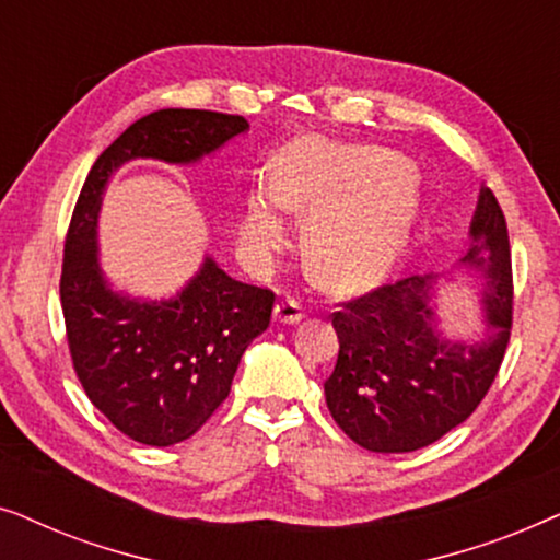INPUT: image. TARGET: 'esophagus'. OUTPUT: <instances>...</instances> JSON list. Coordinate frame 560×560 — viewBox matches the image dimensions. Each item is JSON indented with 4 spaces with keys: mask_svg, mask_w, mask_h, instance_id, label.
I'll use <instances>...</instances> for the list:
<instances>
[{
    "mask_svg": "<svg viewBox=\"0 0 560 560\" xmlns=\"http://www.w3.org/2000/svg\"><path fill=\"white\" fill-rule=\"evenodd\" d=\"M303 303L295 301V298H285V301L275 305V320H280V324H298V320H303Z\"/></svg>",
    "mask_w": 560,
    "mask_h": 560,
    "instance_id": "obj_1",
    "label": "esophagus"
}]
</instances>
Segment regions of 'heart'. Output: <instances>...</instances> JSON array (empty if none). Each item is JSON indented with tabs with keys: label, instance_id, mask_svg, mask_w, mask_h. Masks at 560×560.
<instances>
[{
	"label": "heart",
	"instance_id": "1",
	"mask_svg": "<svg viewBox=\"0 0 560 560\" xmlns=\"http://www.w3.org/2000/svg\"><path fill=\"white\" fill-rule=\"evenodd\" d=\"M400 155L366 144L305 137L275 160L270 190H252L242 236L249 249L288 242L285 209L311 219L308 257L334 288H362L382 278L408 242L418 196Z\"/></svg>",
	"mask_w": 560,
	"mask_h": 560
}]
</instances>
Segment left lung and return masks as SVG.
Listing matches in <instances>:
<instances>
[{"instance_id":"1","label":"left lung","mask_w":560,"mask_h":560,"mask_svg":"<svg viewBox=\"0 0 560 560\" xmlns=\"http://www.w3.org/2000/svg\"><path fill=\"white\" fill-rule=\"evenodd\" d=\"M458 265L485 280L489 334L451 341L435 331L431 278L410 275L351 298L331 313L339 359L324 382L343 433L380 454L431 446L464 423L500 372L512 331L508 221L489 188L471 221V247Z\"/></svg>"}]
</instances>
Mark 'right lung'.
<instances>
[{
  "label": "right lung",
  "instance_id": "right-lung-1",
  "mask_svg": "<svg viewBox=\"0 0 560 560\" xmlns=\"http://www.w3.org/2000/svg\"><path fill=\"white\" fill-rule=\"evenodd\" d=\"M240 114L160 109L127 127L86 175L63 244L60 305L83 393L106 420L144 446L194 435L229 397L244 349L270 326L275 293L229 278L209 257L178 298L129 301L96 265V217L121 163H194L247 129Z\"/></svg>",
  "mask_w": 560,
  "mask_h": 560
}]
</instances>
